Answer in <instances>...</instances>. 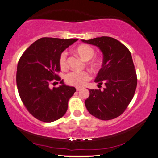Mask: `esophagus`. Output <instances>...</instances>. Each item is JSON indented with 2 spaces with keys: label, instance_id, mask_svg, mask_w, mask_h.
I'll list each match as a JSON object with an SVG mask.
<instances>
[{
  "label": "esophagus",
  "instance_id": "1",
  "mask_svg": "<svg viewBox=\"0 0 158 158\" xmlns=\"http://www.w3.org/2000/svg\"><path fill=\"white\" fill-rule=\"evenodd\" d=\"M81 89V88H79V87H77V88H76V90L77 91H80Z\"/></svg>",
  "mask_w": 158,
  "mask_h": 158
}]
</instances>
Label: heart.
<instances>
[{
    "instance_id": "heart-1",
    "label": "heart",
    "mask_w": 158,
    "mask_h": 158,
    "mask_svg": "<svg viewBox=\"0 0 158 158\" xmlns=\"http://www.w3.org/2000/svg\"><path fill=\"white\" fill-rule=\"evenodd\" d=\"M74 52L82 60L89 61V64L94 69H97L100 65V61L97 59H92L94 55V49L88 44H80L74 48ZM60 65L62 69H66L67 66V54L62 52L60 56ZM91 79V75L88 72H72L67 74L66 82L74 86H83Z\"/></svg>"
}]
</instances>
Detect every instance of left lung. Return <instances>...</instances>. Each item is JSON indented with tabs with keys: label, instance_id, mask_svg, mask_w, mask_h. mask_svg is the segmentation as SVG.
I'll return each mask as SVG.
<instances>
[{
	"label": "left lung",
	"instance_id": "8db88e82",
	"mask_svg": "<svg viewBox=\"0 0 158 158\" xmlns=\"http://www.w3.org/2000/svg\"><path fill=\"white\" fill-rule=\"evenodd\" d=\"M83 42L98 47L103 53L102 68L94 81L103 90L89 89L90 94L85 101L88 111L98 119H114L126 109L135 94L137 76L128 49L117 40L101 37Z\"/></svg>",
	"mask_w": 158,
	"mask_h": 158
}]
</instances>
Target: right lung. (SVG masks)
<instances>
[{
  "mask_svg": "<svg viewBox=\"0 0 158 158\" xmlns=\"http://www.w3.org/2000/svg\"><path fill=\"white\" fill-rule=\"evenodd\" d=\"M77 40L43 37L33 42L19 60L16 74L19 95L30 114L40 121L53 122L67 112L68 101L76 89L66 85L56 72L60 71V55ZM54 79L60 81L61 85L51 89Z\"/></svg>",
  "mask_w": 158,
  "mask_h": 158,
  "instance_id": "obj_1",
  "label": "right lung"
}]
</instances>
